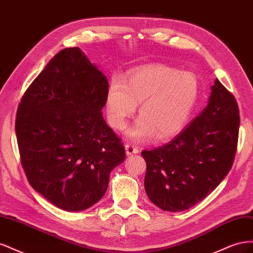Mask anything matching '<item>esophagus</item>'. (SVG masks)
<instances>
[{
	"instance_id": "obj_1",
	"label": "esophagus",
	"mask_w": 253,
	"mask_h": 253,
	"mask_svg": "<svg viewBox=\"0 0 253 253\" xmlns=\"http://www.w3.org/2000/svg\"><path fill=\"white\" fill-rule=\"evenodd\" d=\"M139 152L138 148H136L135 145H133L132 143H126V155H133V154H137Z\"/></svg>"
}]
</instances>
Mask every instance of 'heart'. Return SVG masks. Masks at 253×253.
Masks as SVG:
<instances>
[{
	"label": "heart",
	"mask_w": 253,
	"mask_h": 253,
	"mask_svg": "<svg viewBox=\"0 0 253 253\" xmlns=\"http://www.w3.org/2000/svg\"><path fill=\"white\" fill-rule=\"evenodd\" d=\"M201 83L191 72L165 65H151L129 73L126 77H114L105 96L110 125L124 131L128 119L140 103L141 116L128 129L137 141L156 136L167 139L180 132L197 103Z\"/></svg>",
	"instance_id": "heart-1"
}]
</instances>
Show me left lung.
Instances as JSON below:
<instances>
[{"label":"left lung","instance_id":"left-lung-1","mask_svg":"<svg viewBox=\"0 0 253 253\" xmlns=\"http://www.w3.org/2000/svg\"><path fill=\"white\" fill-rule=\"evenodd\" d=\"M207 108L163 147L141 155L147 163L144 189L160 209L185 211L203 201L230 171L237 149L240 110L217 79Z\"/></svg>","mask_w":253,"mask_h":253}]
</instances>
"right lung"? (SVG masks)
<instances>
[{
  "mask_svg": "<svg viewBox=\"0 0 253 253\" xmlns=\"http://www.w3.org/2000/svg\"><path fill=\"white\" fill-rule=\"evenodd\" d=\"M109 82L79 47L53 57L22 96L16 117L21 164L48 202L81 211L100 201L124 144L102 116Z\"/></svg>",
  "mask_w": 253,
  "mask_h": 253,
  "instance_id": "obj_1",
  "label": "right lung"
}]
</instances>
